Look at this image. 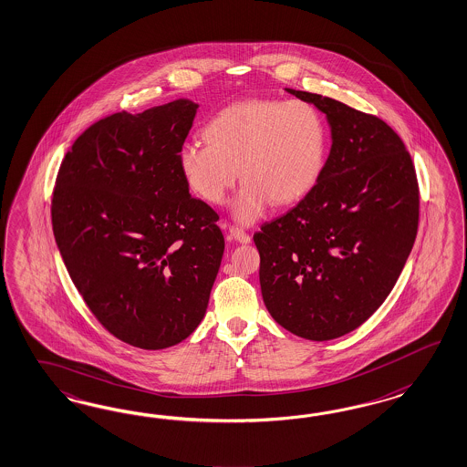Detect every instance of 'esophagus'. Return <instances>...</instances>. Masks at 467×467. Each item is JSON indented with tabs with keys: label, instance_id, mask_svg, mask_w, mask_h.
Returning a JSON list of instances; mask_svg holds the SVG:
<instances>
[{
	"label": "esophagus",
	"instance_id": "esophagus-1",
	"mask_svg": "<svg viewBox=\"0 0 467 467\" xmlns=\"http://www.w3.org/2000/svg\"><path fill=\"white\" fill-rule=\"evenodd\" d=\"M230 235L237 240V242H240V244H249L251 242V235L244 228L230 227Z\"/></svg>",
	"mask_w": 467,
	"mask_h": 467
}]
</instances>
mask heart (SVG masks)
I'll return each instance as SVG.
<instances>
[{
  "instance_id": "1",
  "label": "heart",
  "mask_w": 467,
  "mask_h": 467,
  "mask_svg": "<svg viewBox=\"0 0 467 467\" xmlns=\"http://www.w3.org/2000/svg\"><path fill=\"white\" fill-rule=\"evenodd\" d=\"M206 138L187 140L179 165L189 187L220 204L240 177L245 182L232 204L234 216L253 223L269 202L304 198L319 177L326 153V124L306 100L251 99L220 109L206 124Z\"/></svg>"
}]
</instances>
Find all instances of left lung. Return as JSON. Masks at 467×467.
Returning a JSON list of instances; mask_svg holds the SVG:
<instances>
[{
  "instance_id": "obj_1",
  "label": "left lung",
  "mask_w": 467,
  "mask_h": 467,
  "mask_svg": "<svg viewBox=\"0 0 467 467\" xmlns=\"http://www.w3.org/2000/svg\"><path fill=\"white\" fill-rule=\"evenodd\" d=\"M326 114L333 145L317 182L254 234L261 294L286 331L329 341L384 304L413 249L420 191L398 133L339 100L286 88Z\"/></svg>"
}]
</instances>
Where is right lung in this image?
<instances>
[{"label":"right lung","mask_w":467,"mask_h":467,"mask_svg":"<svg viewBox=\"0 0 467 467\" xmlns=\"http://www.w3.org/2000/svg\"><path fill=\"white\" fill-rule=\"evenodd\" d=\"M198 104L126 110L81 133L56 177L54 239L85 304L131 347L163 349L206 314L225 239L179 165Z\"/></svg>","instance_id":"1"}]
</instances>
